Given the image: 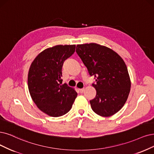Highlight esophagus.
Wrapping results in <instances>:
<instances>
[{"mask_svg":"<svg viewBox=\"0 0 154 154\" xmlns=\"http://www.w3.org/2000/svg\"><path fill=\"white\" fill-rule=\"evenodd\" d=\"M79 92H80L81 93H82L84 91V88H82V89H79Z\"/></svg>","mask_w":154,"mask_h":154,"instance_id":"1","label":"esophagus"}]
</instances>
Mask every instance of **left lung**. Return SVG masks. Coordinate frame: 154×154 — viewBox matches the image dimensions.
<instances>
[{"label": "left lung", "instance_id": "obj_1", "mask_svg": "<svg viewBox=\"0 0 154 154\" xmlns=\"http://www.w3.org/2000/svg\"><path fill=\"white\" fill-rule=\"evenodd\" d=\"M76 52L94 76L96 97L90 100L92 110L102 117L120 110L128 98L131 81L124 60L114 51L96 43L79 44Z\"/></svg>", "mask_w": 154, "mask_h": 154}]
</instances>
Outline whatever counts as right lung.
Instances as JSON below:
<instances>
[{"instance_id": "obj_1", "label": "right lung", "mask_w": 154, "mask_h": 154, "mask_svg": "<svg viewBox=\"0 0 154 154\" xmlns=\"http://www.w3.org/2000/svg\"><path fill=\"white\" fill-rule=\"evenodd\" d=\"M75 50V45H58L38 54L30 65L28 86L37 106L51 117H60L70 111L77 93L62 84V66Z\"/></svg>"}]
</instances>
